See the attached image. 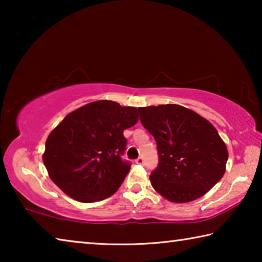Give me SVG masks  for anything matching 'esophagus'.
<instances>
[{"mask_svg":"<svg viewBox=\"0 0 262 262\" xmlns=\"http://www.w3.org/2000/svg\"><path fill=\"white\" fill-rule=\"evenodd\" d=\"M135 163H136V164H140V165H143V164H144V158L141 156V157H139V158L136 159Z\"/></svg>","mask_w":262,"mask_h":262,"instance_id":"obj_1","label":"esophagus"}]
</instances>
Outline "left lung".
Wrapping results in <instances>:
<instances>
[{"label": "left lung", "mask_w": 262, "mask_h": 262, "mask_svg": "<svg viewBox=\"0 0 262 262\" xmlns=\"http://www.w3.org/2000/svg\"><path fill=\"white\" fill-rule=\"evenodd\" d=\"M139 113L157 143L158 165L150 181L159 194L171 202H189L222 179L228 150L209 121L176 104L139 107Z\"/></svg>", "instance_id": "left-lung-1"}]
</instances>
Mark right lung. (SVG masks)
Segmentation results:
<instances>
[{
	"label": "right lung",
	"mask_w": 262,
	"mask_h": 262,
	"mask_svg": "<svg viewBox=\"0 0 262 262\" xmlns=\"http://www.w3.org/2000/svg\"><path fill=\"white\" fill-rule=\"evenodd\" d=\"M137 108L98 100L69 113L46 141L43 164L57 187L84 203L117 192L130 170L123 161V130L139 120Z\"/></svg>",
	"instance_id": "add662e5"
}]
</instances>
